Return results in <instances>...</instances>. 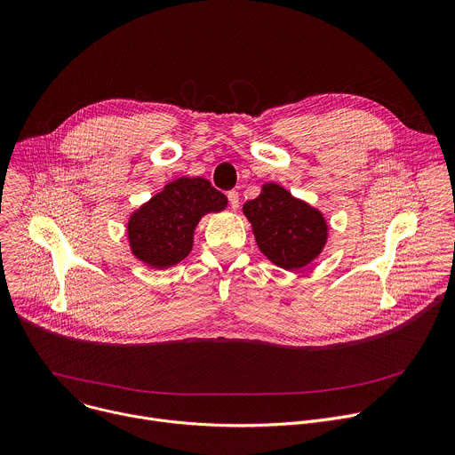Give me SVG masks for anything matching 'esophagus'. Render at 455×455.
I'll use <instances>...</instances> for the list:
<instances>
[{"label":"esophagus","mask_w":455,"mask_h":455,"mask_svg":"<svg viewBox=\"0 0 455 455\" xmlns=\"http://www.w3.org/2000/svg\"><path fill=\"white\" fill-rule=\"evenodd\" d=\"M227 198H228V204H230V207L235 211V209L239 207V193H237V191H228Z\"/></svg>","instance_id":"1"}]
</instances>
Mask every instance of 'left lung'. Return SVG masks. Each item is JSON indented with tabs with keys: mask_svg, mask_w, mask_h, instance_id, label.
Wrapping results in <instances>:
<instances>
[{
	"mask_svg": "<svg viewBox=\"0 0 455 455\" xmlns=\"http://www.w3.org/2000/svg\"><path fill=\"white\" fill-rule=\"evenodd\" d=\"M260 251L283 269H299L320 255L327 241V223L320 211L296 200L276 184L243 205Z\"/></svg>",
	"mask_w": 455,
	"mask_h": 455,
	"instance_id": "obj_1",
	"label": "left lung"
}]
</instances>
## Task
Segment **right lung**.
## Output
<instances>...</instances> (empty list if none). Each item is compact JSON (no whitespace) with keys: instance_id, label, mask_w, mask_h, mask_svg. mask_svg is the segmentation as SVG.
Instances as JSON below:
<instances>
[{"instance_id":"add662e5","label":"right lung","mask_w":455,"mask_h":455,"mask_svg":"<svg viewBox=\"0 0 455 455\" xmlns=\"http://www.w3.org/2000/svg\"><path fill=\"white\" fill-rule=\"evenodd\" d=\"M225 207L227 196L209 180L179 179L132 214L128 221L132 251L151 267H170L189 255L202 216Z\"/></svg>"}]
</instances>
